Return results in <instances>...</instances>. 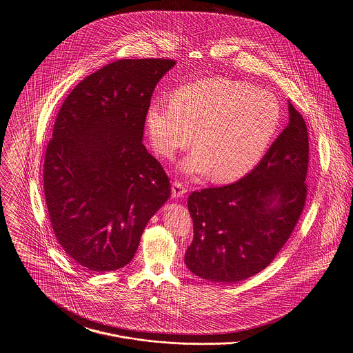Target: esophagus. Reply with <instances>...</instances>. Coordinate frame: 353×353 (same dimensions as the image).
I'll return each mask as SVG.
<instances>
[{
	"mask_svg": "<svg viewBox=\"0 0 353 353\" xmlns=\"http://www.w3.org/2000/svg\"><path fill=\"white\" fill-rule=\"evenodd\" d=\"M188 193V188L180 181H174L172 186V197L173 199H181Z\"/></svg>",
	"mask_w": 353,
	"mask_h": 353,
	"instance_id": "obj_1",
	"label": "esophagus"
}]
</instances>
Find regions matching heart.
I'll use <instances>...</instances> for the list:
<instances>
[{"instance_id": "1", "label": "heart", "mask_w": 353, "mask_h": 353, "mask_svg": "<svg viewBox=\"0 0 353 353\" xmlns=\"http://www.w3.org/2000/svg\"><path fill=\"white\" fill-rule=\"evenodd\" d=\"M147 123L163 157L173 159L194 140L197 147L181 163L183 172H212L213 180L223 183L243 176L261 160L278 131L281 105L266 90L210 78L179 87L170 101H152Z\"/></svg>"}]
</instances>
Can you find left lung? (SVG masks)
<instances>
[{
	"mask_svg": "<svg viewBox=\"0 0 353 353\" xmlns=\"http://www.w3.org/2000/svg\"><path fill=\"white\" fill-rule=\"evenodd\" d=\"M288 114V125L249 174L189 196L194 236L185 263L202 279L226 285L261 272L301 219L310 143L305 121L291 103Z\"/></svg>",
	"mask_w": 353,
	"mask_h": 353,
	"instance_id": "left-lung-1",
	"label": "left lung"
}]
</instances>
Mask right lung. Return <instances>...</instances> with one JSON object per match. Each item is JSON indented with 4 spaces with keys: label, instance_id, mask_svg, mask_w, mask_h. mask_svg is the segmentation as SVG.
Masks as SVG:
<instances>
[{
    "label": "right lung",
    "instance_id": "1",
    "mask_svg": "<svg viewBox=\"0 0 353 353\" xmlns=\"http://www.w3.org/2000/svg\"><path fill=\"white\" fill-rule=\"evenodd\" d=\"M176 65L165 58L120 59L84 78L54 123L43 188L59 245L91 271L128 265L170 183L143 144L157 82Z\"/></svg>",
    "mask_w": 353,
    "mask_h": 353
}]
</instances>
